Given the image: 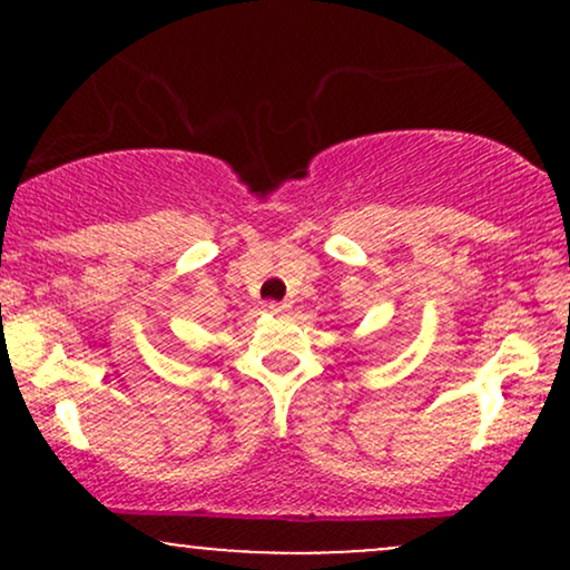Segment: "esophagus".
<instances>
[{
  "label": "esophagus",
  "mask_w": 570,
  "mask_h": 570,
  "mask_svg": "<svg viewBox=\"0 0 570 570\" xmlns=\"http://www.w3.org/2000/svg\"><path fill=\"white\" fill-rule=\"evenodd\" d=\"M267 311L276 313V316H281V313L289 311V305H286V303H267Z\"/></svg>",
  "instance_id": "obj_1"
}]
</instances>
